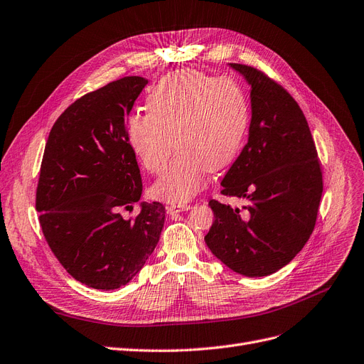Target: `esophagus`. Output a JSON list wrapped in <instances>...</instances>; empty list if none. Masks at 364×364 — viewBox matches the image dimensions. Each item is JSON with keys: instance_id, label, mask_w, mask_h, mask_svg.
<instances>
[{"instance_id": "obj_1", "label": "esophagus", "mask_w": 364, "mask_h": 364, "mask_svg": "<svg viewBox=\"0 0 364 364\" xmlns=\"http://www.w3.org/2000/svg\"><path fill=\"white\" fill-rule=\"evenodd\" d=\"M187 210H191V205H187V203H178V205H169V207H166V211H168V214H177V213H181V211H187Z\"/></svg>"}]
</instances>
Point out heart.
<instances>
[{
  "label": "heart",
  "mask_w": 364,
  "mask_h": 364,
  "mask_svg": "<svg viewBox=\"0 0 364 364\" xmlns=\"http://www.w3.org/2000/svg\"><path fill=\"white\" fill-rule=\"evenodd\" d=\"M149 113H134L126 123V141L151 173H159L173 149L180 153L153 186L165 202L192 199L213 172L229 166L248 128V102L232 78H215L196 70L165 75L147 97Z\"/></svg>",
  "instance_id": "b5f03b06"
}]
</instances>
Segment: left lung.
I'll return each mask as SVG.
<instances>
[{"label": "left lung", "mask_w": 364, "mask_h": 364, "mask_svg": "<svg viewBox=\"0 0 364 364\" xmlns=\"http://www.w3.org/2000/svg\"><path fill=\"white\" fill-rule=\"evenodd\" d=\"M251 86L248 143L225 176L221 195L242 208L210 200L205 236L213 255L245 277L277 272L304 248L315 228L323 172L308 122L291 95L257 68L230 64Z\"/></svg>", "instance_id": "obj_1"}]
</instances>
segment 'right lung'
Here are the masks:
<instances>
[{
    "mask_svg": "<svg viewBox=\"0 0 364 364\" xmlns=\"http://www.w3.org/2000/svg\"><path fill=\"white\" fill-rule=\"evenodd\" d=\"M149 82L131 75L74 101L47 138L36 195L40 226L55 257L82 284L114 290L151 256L165 223L161 202H143V181L126 122Z\"/></svg>",
    "mask_w": 364,
    "mask_h": 364,
    "instance_id": "right-lung-1",
    "label": "right lung"
}]
</instances>
